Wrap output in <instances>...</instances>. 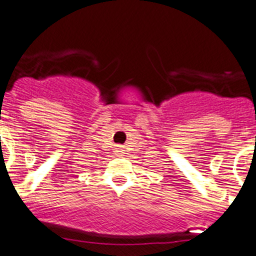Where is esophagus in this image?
I'll return each mask as SVG.
<instances>
[{
    "mask_svg": "<svg viewBox=\"0 0 256 256\" xmlns=\"http://www.w3.org/2000/svg\"><path fill=\"white\" fill-rule=\"evenodd\" d=\"M117 149V154H118V156H121V154H122V150H121V146H118V148H116Z\"/></svg>",
    "mask_w": 256,
    "mask_h": 256,
    "instance_id": "34e87169",
    "label": "esophagus"
}]
</instances>
